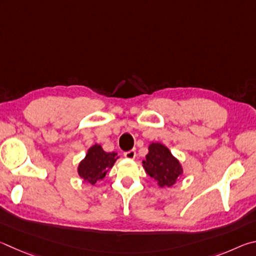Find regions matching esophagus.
<instances>
[{
    "instance_id": "34e87169",
    "label": "esophagus",
    "mask_w": 256,
    "mask_h": 256,
    "mask_svg": "<svg viewBox=\"0 0 256 256\" xmlns=\"http://www.w3.org/2000/svg\"><path fill=\"white\" fill-rule=\"evenodd\" d=\"M124 155L126 158L134 160V158H136V150H128V152H124Z\"/></svg>"
}]
</instances>
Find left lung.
Wrapping results in <instances>:
<instances>
[{"instance_id": "obj_1", "label": "left lung", "mask_w": 256, "mask_h": 256, "mask_svg": "<svg viewBox=\"0 0 256 256\" xmlns=\"http://www.w3.org/2000/svg\"><path fill=\"white\" fill-rule=\"evenodd\" d=\"M146 160H142V166L150 178L158 181L160 186H172L176 178L182 174V168L178 160L174 158L168 147L153 142L148 147Z\"/></svg>"}]
</instances>
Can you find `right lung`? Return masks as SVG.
Returning a JSON list of instances; mask_svg holds the SVG:
<instances>
[{"label":"right lung","instance_id":"1","mask_svg":"<svg viewBox=\"0 0 256 256\" xmlns=\"http://www.w3.org/2000/svg\"><path fill=\"white\" fill-rule=\"evenodd\" d=\"M116 158V153H106L100 145L96 144L88 150L85 158L78 165L80 176L90 184H96V181L106 176Z\"/></svg>","mask_w":256,"mask_h":256}]
</instances>
